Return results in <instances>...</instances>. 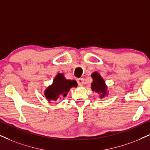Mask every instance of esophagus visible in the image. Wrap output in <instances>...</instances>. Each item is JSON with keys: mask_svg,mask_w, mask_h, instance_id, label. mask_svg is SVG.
<instances>
[{"mask_svg": "<svg viewBox=\"0 0 150 150\" xmlns=\"http://www.w3.org/2000/svg\"><path fill=\"white\" fill-rule=\"evenodd\" d=\"M77 81L79 86H83L84 85V79L81 78H81L77 79Z\"/></svg>", "mask_w": 150, "mask_h": 150, "instance_id": "1", "label": "esophagus"}]
</instances>
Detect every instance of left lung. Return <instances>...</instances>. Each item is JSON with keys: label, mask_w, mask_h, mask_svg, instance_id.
Returning a JSON list of instances; mask_svg holds the SVG:
<instances>
[{"label": "left lung", "mask_w": 150, "mask_h": 150, "mask_svg": "<svg viewBox=\"0 0 150 150\" xmlns=\"http://www.w3.org/2000/svg\"><path fill=\"white\" fill-rule=\"evenodd\" d=\"M91 77L93 80L91 84V89L97 92L101 98L105 97L106 93H107V86H106L104 79L97 72L93 73Z\"/></svg>", "instance_id": "left-lung-1"}]
</instances>
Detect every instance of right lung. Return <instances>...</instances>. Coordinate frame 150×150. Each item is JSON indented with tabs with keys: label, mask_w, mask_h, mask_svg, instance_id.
Wrapping results in <instances>:
<instances>
[{
	"label": "right lung",
	"mask_w": 150,
	"mask_h": 150,
	"mask_svg": "<svg viewBox=\"0 0 150 150\" xmlns=\"http://www.w3.org/2000/svg\"><path fill=\"white\" fill-rule=\"evenodd\" d=\"M77 86L76 81L66 79L63 74L59 73L54 79L52 84L45 90V96L48 100L56 101L58 98L66 97L70 88Z\"/></svg>",
	"instance_id": "add662e5"
}]
</instances>
